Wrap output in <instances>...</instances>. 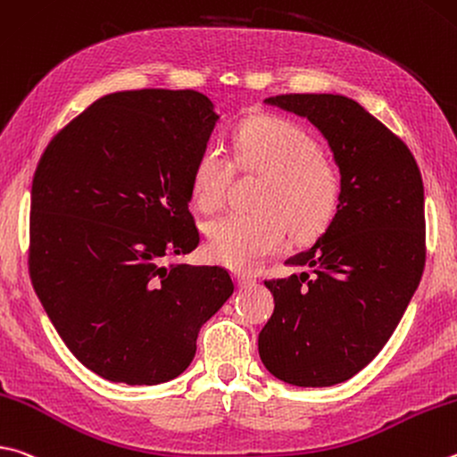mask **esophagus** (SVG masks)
Here are the masks:
<instances>
[{
    "mask_svg": "<svg viewBox=\"0 0 457 457\" xmlns=\"http://www.w3.org/2000/svg\"><path fill=\"white\" fill-rule=\"evenodd\" d=\"M234 276H236L237 286H242V287H245V286H252L253 281H255V279L250 276V273H245V271H236Z\"/></svg>",
    "mask_w": 457,
    "mask_h": 457,
    "instance_id": "esophagus-1",
    "label": "esophagus"
}]
</instances>
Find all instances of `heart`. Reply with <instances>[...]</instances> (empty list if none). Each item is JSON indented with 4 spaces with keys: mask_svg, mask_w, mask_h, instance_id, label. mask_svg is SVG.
Here are the masks:
<instances>
[{
    "mask_svg": "<svg viewBox=\"0 0 457 457\" xmlns=\"http://www.w3.org/2000/svg\"><path fill=\"white\" fill-rule=\"evenodd\" d=\"M234 162L239 171L260 173L257 213H226L205 226L213 260L250 270L286 250L289 234L312 239L328 229L342 202V176L320 152L315 137L278 115H253L234 129ZM234 162L220 147L207 145L192 170L197 207L213 212L234 184Z\"/></svg>",
    "mask_w": 457,
    "mask_h": 457,
    "instance_id": "obj_1",
    "label": "heart"
}]
</instances>
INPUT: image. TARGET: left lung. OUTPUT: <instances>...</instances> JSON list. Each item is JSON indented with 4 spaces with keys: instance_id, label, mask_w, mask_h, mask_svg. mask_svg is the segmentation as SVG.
Wrapping results in <instances>:
<instances>
[{
    "instance_id": "obj_1",
    "label": "left lung",
    "mask_w": 457,
    "mask_h": 457,
    "mask_svg": "<svg viewBox=\"0 0 457 457\" xmlns=\"http://www.w3.org/2000/svg\"><path fill=\"white\" fill-rule=\"evenodd\" d=\"M265 104L308 118L334 152L342 202L328 229L286 263L313 273L265 279L271 318L257 337L273 376L336 386L381 352L426 265L424 181L403 139L345 96L284 94Z\"/></svg>"
}]
</instances>
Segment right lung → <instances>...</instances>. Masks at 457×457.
<instances>
[{
  "instance_id": "1",
  "label": "right lung",
  "mask_w": 457,
  "mask_h": 457,
  "mask_svg": "<svg viewBox=\"0 0 457 457\" xmlns=\"http://www.w3.org/2000/svg\"><path fill=\"white\" fill-rule=\"evenodd\" d=\"M215 121L200 91H118L57 131L39 157L31 284L63 344L105 379L178 378L200 328L234 294L221 265H165L200 245L192 170Z\"/></svg>"
}]
</instances>
